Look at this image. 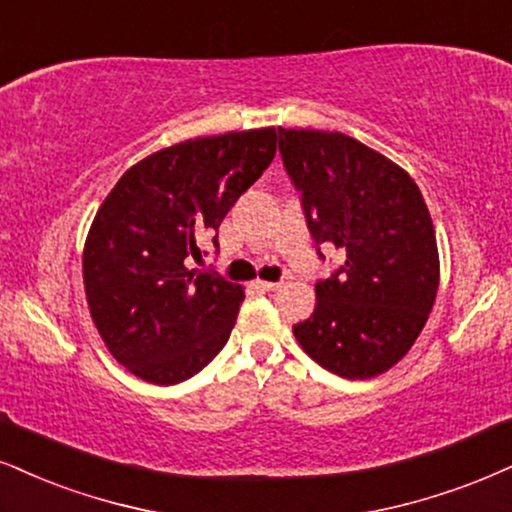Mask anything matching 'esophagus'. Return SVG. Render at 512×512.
<instances>
[{"instance_id":"esophagus-1","label":"esophagus","mask_w":512,"mask_h":512,"mask_svg":"<svg viewBox=\"0 0 512 512\" xmlns=\"http://www.w3.org/2000/svg\"><path fill=\"white\" fill-rule=\"evenodd\" d=\"M280 285L282 282H263V280L256 282V287L263 289V292H275V289H280Z\"/></svg>"}]
</instances>
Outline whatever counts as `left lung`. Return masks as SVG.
Returning <instances> with one entry per match:
<instances>
[{
	"label": "left lung",
	"instance_id": "obj_1",
	"mask_svg": "<svg viewBox=\"0 0 512 512\" xmlns=\"http://www.w3.org/2000/svg\"><path fill=\"white\" fill-rule=\"evenodd\" d=\"M285 170L308 232L346 254L315 282V308L294 337L315 363L346 380L396 365L427 323L439 289L434 225L406 170L342 132L277 128Z\"/></svg>",
	"mask_w": 512,
	"mask_h": 512
}]
</instances>
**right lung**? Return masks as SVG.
<instances>
[{
  "mask_svg": "<svg viewBox=\"0 0 512 512\" xmlns=\"http://www.w3.org/2000/svg\"><path fill=\"white\" fill-rule=\"evenodd\" d=\"M275 128L197 137L156 151L116 182L94 216L82 277L106 349L132 375L178 384L230 339L244 292L201 261L206 235L261 178Z\"/></svg>",
  "mask_w": 512,
  "mask_h": 512,
  "instance_id": "right-lung-1",
  "label": "right lung"
}]
</instances>
